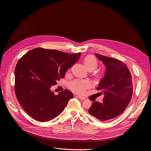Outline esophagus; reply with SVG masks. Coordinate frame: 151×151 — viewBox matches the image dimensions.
I'll return each mask as SVG.
<instances>
[{"label":"esophagus","mask_w":151,"mask_h":151,"mask_svg":"<svg viewBox=\"0 0 151 151\" xmlns=\"http://www.w3.org/2000/svg\"><path fill=\"white\" fill-rule=\"evenodd\" d=\"M77 97H78L79 99H80V100H85V97H83V96H77Z\"/></svg>","instance_id":"34e87169"}]
</instances>
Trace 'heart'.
Here are the masks:
<instances>
[{
	"mask_svg": "<svg viewBox=\"0 0 151 151\" xmlns=\"http://www.w3.org/2000/svg\"><path fill=\"white\" fill-rule=\"evenodd\" d=\"M83 62L86 68L89 71L94 70L98 66V60L93 55H87ZM89 87V83L86 81L75 80L70 84V88L71 90L80 93H83Z\"/></svg>",
	"mask_w": 151,
	"mask_h": 151,
	"instance_id": "b5f03b06",
	"label": "heart"
}]
</instances>
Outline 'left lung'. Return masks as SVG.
<instances>
[{
    "mask_svg": "<svg viewBox=\"0 0 151 151\" xmlns=\"http://www.w3.org/2000/svg\"><path fill=\"white\" fill-rule=\"evenodd\" d=\"M106 67L105 76L97 89L104 93L103 102L93 101L89 113L97 119L106 121L121 114L128 106L133 94L130 71L121 61L96 53Z\"/></svg>",
    "mask_w": 151,
    "mask_h": 151,
    "instance_id": "left-lung-1",
    "label": "left lung"
}]
</instances>
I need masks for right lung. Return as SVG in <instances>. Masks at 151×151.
Masks as SVG:
<instances>
[{"label": "right lung", "instance_id": "add662e5", "mask_svg": "<svg viewBox=\"0 0 151 151\" xmlns=\"http://www.w3.org/2000/svg\"><path fill=\"white\" fill-rule=\"evenodd\" d=\"M80 55L81 52L68 54L37 47L19 60L14 70L16 96L31 117L46 122L63 111L73 97L72 92L66 89L55 96L50 88L64 78Z\"/></svg>", "mask_w": 151, "mask_h": 151}]
</instances>
